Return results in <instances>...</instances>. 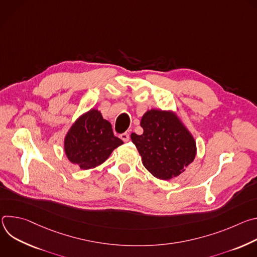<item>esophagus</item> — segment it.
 Listing matches in <instances>:
<instances>
[{"mask_svg":"<svg viewBox=\"0 0 257 257\" xmlns=\"http://www.w3.org/2000/svg\"><path fill=\"white\" fill-rule=\"evenodd\" d=\"M120 138H121L124 142H127V141L129 140V134H128L127 132L122 133V134H120Z\"/></svg>","mask_w":257,"mask_h":257,"instance_id":"34e87169","label":"esophagus"}]
</instances>
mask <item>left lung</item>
I'll return each instance as SVG.
<instances>
[{
  "instance_id": "left-lung-1",
  "label": "left lung",
  "mask_w": 257,
  "mask_h": 257,
  "mask_svg": "<svg viewBox=\"0 0 257 257\" xmlns=\"http://www.w3.org/2000/svg\"><path fill=\"white\" fill-rule=\"evenodd\" d=\"M143 133L131 134L145 169L154 177L171 180L180 176L196 157V142L172 109L151 108L140 120Z\"/></svg>"
}]
</instances>
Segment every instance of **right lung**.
Returning <instances> with one entry per match:
<instances>
[{
    "mask_svg": "<svg viewBox=\"0 0 257 257\" xmlns=\"http://www.w3.org/2000/svg\"><path fill=\"white\" fill-rule=\"evenodd\" d=\"M123 141L113 133L112 125L97 108L81 114L71 125L64 138L67 159L81 170L101 165Z\"/></svg>",
    "mask_w": 257,
    "mask_h": 257,
    "instance_id": "obj_1",
    "label": "right lung"
}]
</instances>
